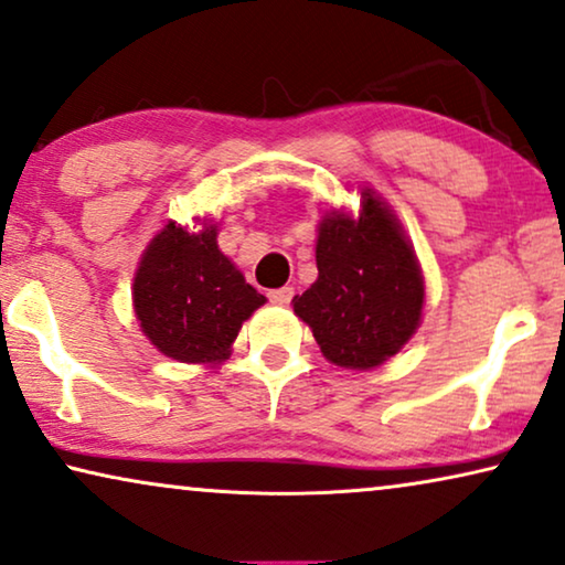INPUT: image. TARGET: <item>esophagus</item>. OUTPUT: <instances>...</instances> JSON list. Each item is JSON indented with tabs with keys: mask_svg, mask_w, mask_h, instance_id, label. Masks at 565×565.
Returning <instances> with one entry per match:
<instances>
[{
	"mask_svg": "<svg viewBox=\"0 0 565 565\" xmlns=\"http://www.w3.org/2000/svg\"><path fill=\"white\" fill-rule=\"evenodd\" d=\"M291 297H294L291 286H281V289H271V291H268V299H271L274 305H289Z\"/></svg>",
	"mask_w": 565,
	"mask_h": 565,
	"instance_id": "esophagus-1",
	"label": "esophagus"
}]
</instances>
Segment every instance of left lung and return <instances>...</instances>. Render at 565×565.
Listing matches in <instances>:
<instances>
[{"label":"left lung","mask_w":565,"mask_h":565,"mask_svg":"<svg viewBox=\"0 0 565 565\" xmlns=\"http://www.w3.org/2000/svg\"><path fill=\"white\" fill-rule=\"evenodd\" d=\"M361 214H324L317 235V281L294 297L324 359L373 369L402 351L423 317L425 286L399 222L369 189Z\"/></svg>","instance_id":"left-lung-1"}]
</instances>
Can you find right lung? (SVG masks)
<instances>
[{
	"instance_id": "add662e5",
	"label": "right lung",
	"mask_w": 565,
	"mask_h": 565,
	"mask_svg": "<svg viewBox=\"0 0 565 565\" xmlns=\"http://www.w3.org/2000/svg\"><path fill=\"white\" fill-rule=\"evenodd\" d=\"M135 315L158 351L181 363L225 361L266 297L222 256L217 230L186 233L169 222L142 256L132 284Z\"/></svg>"
}]
</instances>
